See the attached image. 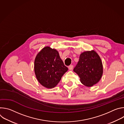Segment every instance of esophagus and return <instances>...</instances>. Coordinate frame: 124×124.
<instances>
[{
	"mask_svg": "<svg viewBox=\"0 0 124 124\" xmlns=\"http://www.w3.org/2000/svg\"><path fill=\"white\" fill-rule=\"evenodd\" d=\"M73 65H70L69 67H68V68L70 70H72L73 69Z\"/></svg>",
	"mask_w": 124,
	"mask_h": 124,
	"instance_id": "34e87169",
	"label": "esophagus"
}]
</instances>
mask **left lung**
<instances>
[{
    "label": "left lung",
    "mask_w": 124,
    "mask_h": 124,
    "mask_svg": "<svg viewBox=\"0 0 124 124\" xmlns=\"http://www.w3.org/2000/svg\"><path fill=\"white\" fill-rule=\"evenodd\" d=\"M74 71L78 75L82 84L92 87L101 80L103 74V66L101 59L94 50L81 53Z\"/></svg>",
    "instance_id": "1"
}]
</instances>
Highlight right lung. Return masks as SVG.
Returning <instances> with one entry per match:
<instances>
[{
	"label": "right lung",
	"instance_id": "obj_1",
	"mask_svg": "<svg viewBox=\"0 0 124 124\" xmlns=\"http://www.w3.org/2000/svg\"><path fill=\"white\" fill-rule=\"evenodd\" d=\"M58 51L50 46L42 48L34 61V72L39 82L44 87L51 89L55 87L67 71Z\"/></svg>",
	"mask_w": 124,
	"mask_h": 124
}]
</instances>
